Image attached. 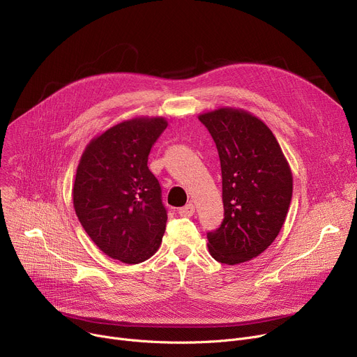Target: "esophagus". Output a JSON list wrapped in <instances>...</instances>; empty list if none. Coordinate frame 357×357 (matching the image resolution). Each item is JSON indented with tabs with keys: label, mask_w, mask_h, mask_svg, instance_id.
Instances as JSON below:
<instances>
[{
	"label": "esophagus",
	"mask_w": 357,
	"mask_h": 357,
	"mask_svg": "<svg viewBox=\"0 0 357 357\" xmlns=\"http://www.w3.org/2000/svg\"><path fill=\"white\" fill-rule=\"evenodd\" d=\"M195 213V205L194 204H186L179 209V215L182 217H192Z\"/></svg>",
	"instance_id": "obj_1"
}]
</instances>
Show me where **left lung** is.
Masks as SVG:
<instances>
[{
    "instance_id": "left-lung-1",
    "label": "left lung",
    "mask_w": 357,
    "mask_h": 357,
    "mask_svg": "<svg viewBox=\"0 0 357 357\" xmlns=\"http://www.w3.org/2000/svg\"><path fill=\"white\" fill-rule=\"evenodd\" d=\"M198 119L215 142L222 174L224 220L206 234L209 254L222 264L245 263L271 245L286 221L291 169L273 132L254 114L221 107Z\"/></svg>"
}]
</instances>
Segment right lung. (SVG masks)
<instances>
[{"label": "right lung", "mask_w": 357, "mask_h": 357, "mask_svg": "<svg viewBox=\"0 0 357 357\" xmlns=\"http://www.w3.org/2000/svg\"><path fill=\"white\" fill-rule=\"evenodd\" d=\"M168 126L163 117H135L94 137L77 166L76 215L106 255L126 264L151 258L162 243L168 212L148 156Z\"/></svg>", "instance_id": "obj_1"}]
</instances>
